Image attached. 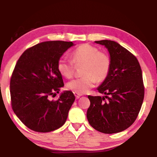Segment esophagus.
<instances>
[{"label": "esophagus", "instance_id": "34e87169", "mask_svg": "<svg viewBox=\"0 0 157 157\" xmlns=\"http://www.w3.org/2000/svg\"><path fill=\"white\" fill-rule=\"evenodd\" d=\"M75 97H76V98H79L81 96H82V94H80V93H74Z\"/></svg>", "mask_w": 157, "mask_h": 157}]
</instances>
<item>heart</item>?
Listing matches in <instances>:
<instances>
[{"instance_id":"obj_1","label":"heart","mask_w":157,"mask_h":157,"mask_svg":"<svg viewBox=\"0 0 157 157\" xmlns=\"http://www.w3.org/2000/svg\"><path fill=\"white\" fill-rule=\"evenodd\" d=\"M71 59L61 57L57 62V70L63 77L70 79L75 75V65H82L83 76L70 81L67 85L69 90L75 93H87L97 81L103 82L106 80L110 72L112 62L109 55L88 43L77 47L71 53Z\"/></svg>"}]
</instances>
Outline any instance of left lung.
Instances as JSON below:
<instances>
[{
    "instance_id": "obj_1",
    "label": "left lung",
    "mask_w": 157,
    "mask_h": 157,
    "mask_svg": "<svg viewBox=\"0 0 157 157\" xmlns=\"http://www.w3.org/2000/svg\"><path fill=\"white\" fill-rule=\"evenodd\" d=\"M105 45L110 53L111 69L98 88L105 97L88 96L89 124L106 134L117 133L133 124L144 98L142 70L138 59L128 50L112 40L95 41Z\"/></svg>"
}]
</instances>
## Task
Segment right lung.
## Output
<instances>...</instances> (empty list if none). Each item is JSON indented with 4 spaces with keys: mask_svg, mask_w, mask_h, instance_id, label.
<instances>
[{
    "mask_svg": "<svg viewBox=\"0 0 157 157\" xmlns=\"http://www.w3.org/2000/svg\"><path fill=\"white\" fill-rule=\"evenodd\" d=\"M72 42L45 41L24 51L10 80L11 104L13 112L29 129L39 132L56 130L66 122L75 101L72 91L61 93L51 101L64 87L57 62Z\"/></svg>",
    "mask_w": 157,
    "mask_h": 157,
    "instance_id": "right-lung-1",
    "label": "right lung"
}]
</instances>
